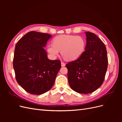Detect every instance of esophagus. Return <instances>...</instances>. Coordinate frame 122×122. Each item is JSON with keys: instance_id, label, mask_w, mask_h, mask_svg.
<instances>
[{"instance_id": "34e87169", "label": "esophagus", "mask_w": 122, "mask_h": 122, "mask_svg": "<svg viewBox=\"0 0 122 122\" xmlns=\"http://www.w3.org/2000/svg\"><path fill=\"white\" fill-rule=\"evenodd\" d=\"M65 64L64 63V62H61V67H64V66H65Z\"/></svg>"}]
</instances>
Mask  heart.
<instances>
[{
	"label": "heart",
	"instance_id": "obj_1",
	"mask_svg": "<svg viewBox=\"0 0 122 122\" xmlns=\"http://www.w3.org/2000/svg\"><path fill=\"white\" fill-rule=\"evenodd\" d=\"M53 44L47 47V51L51 56L56 57L61 51V54L67 61H74L80 57L84 52L86 41L81 36L61 35L52 40Z\"/></svg>",
	"mask_w": 122,
	"mask_h": 122
}]
</instances>
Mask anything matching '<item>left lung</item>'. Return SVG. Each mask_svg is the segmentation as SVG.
<instances>
[{"label": "left lung", "instance_id": "8db88e82", "mask_svg": "<svg viewBox=\"0 0 122 122\" xmlns=\"http://www.w3.org/2000/svg\"><path fill=\"white\" fill-rule=\"evenodd\" d=\"M86 44L84 52L77 60L66 65L70 87L77 93H93L104 81L108 66L104 44L97 36L85 32Z\"/></svg>", "mask_w": 122, "mask_h": 122}]
</instances>
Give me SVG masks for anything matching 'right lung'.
I'll use <instances>...</instances> for the list:
<instances>
[{
  "label": "right lung",
  "instance_id": "obj_1",
  "mask_svg": "<svg viewBox=\"0 0 122 122\" xmlns=\"http://www.w3.org/2000/svg\"><path fill=\"white\" fill-rule=\"evenodd\" d=\"M52 36L30 31L17 43L13 67L16 79L28 93L41 95L49 91L61 68L59 60H50L44 47Z\"/></svg>",
  "mask_w": 122,
  "mask_h": 122
}]
</instances>
